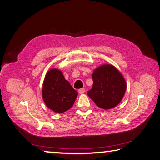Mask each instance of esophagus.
I'll return each instance as SVG.
<instances>
[{
    "label": "esophagus",
    "mask_w": 160,
    "mask_h": 160,
    "mask_svg": "<svg viewBox=\"0 0 160 160\" xmlns=\"http://www.w3.org/2000/svg\"><path fill=\"white\" fill-rule=\"evenodd\" d=\"M85 89H84V88H81L79 90H78V92H79V94H84V93H85Z\"/></svg>",
    "instance_id": "34e87169"
}]
</instances>
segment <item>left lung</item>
I'll use <instances>...</instances> for the list:
<instances>
[{
	"instance_id": "obj_1",
	"label": "left lung",
	"mask_w": 160,
	"mask_h": 160,
	"mask_svg": "<svg viewBox=\"0 0 160 160\" xmlns=\"http://www.w3.org/2000/svg\"><path fill=\"white\" fill-rule=\"evenodd\" d=\"M92 88L87 92L99 108L108 110L118 106L122 99L127 83L115 66L104 64L96 68L92 74Z\"/></svg>"
}]
</instances>
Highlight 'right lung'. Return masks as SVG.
<instances>
[{"mask_svg": "<svg viewBox=\"0 0 160 160\" xmlns=\"http://www.w3.org/2000/svg\"><path fill=\"white\" fill-rule=\"evenodd\" d=\"M42 94L43 101L49 108L55 112L62 113L73 105L78 92L65 79L62 71L52 68L45 77Z\"/></svg>", "mask_w": 160, "mask_h": 160, "instance_id": "right-lung-1", "label": "right lung"}]
</instances>
